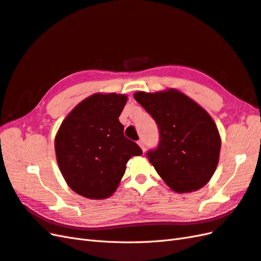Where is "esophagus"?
I'll use <instances>...</instances> for the list:
<instances>
[{"label": "esophagus", "instance_id": "obj_1", "mask_svg": "<svg viewBox=\"0 0 261 261\" xmlns=\"http://www.w3.org/2000/svg\"><path fill=\"white\" fill-rule=\"evenodd\" d=\"M138 144H139V146L142 148V151L144 152V150H145V147H144V141H143V139H141V140H139L138 141Z\"/></svg>", "mask_w": 261, "mask_h": 261}]
</instances>
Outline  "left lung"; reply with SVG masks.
I'll return each mask as SVG.
<instances>
[{
  "instance_id": "1",
  "label": "left lung",
  "mask_w": 261,
  "mask_h": 261,
  "mask_svg": "<svg viewBox=\"0 0 261 261\" xmlns=\"http://www.w3.org/2000/svg\"><path fill=\"white\" fill-rule=\"evenodd\" d=\"M135 98L159 126V145L146 158L162 179L178 193L202 188L217 169L221 150L211 116L176 89L138 92Z\"/></svg>"
}]
</instances>
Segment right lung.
Segmentation results:
<instances>
[{"instance_id":"add662e5","label":"right lung","mask_w":261,"mask_h":261,"mask_svg":"<svg viewBox=\"0 0 261 261\" xmlns=\"http://www.w3.org/2000/svg\"><path fill=\"white\" fill-rule=\"evenodd\" d=\"M126 102L121 94H94L74 108L60 125L55 148L69 187L88 199H106L116 191L125 165L142 150L123 136L119 121Z\"/></svg>"}]
</instances>
